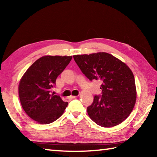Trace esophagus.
<instances>
[{"label": "esophagus", "mask_w": 157, "mask_h": 157, "mask_svg": "<svg viewBox=\"0 0 157 157\" xmlns=\"http://www.w3.org/2000/svg\"><path fill=\"white\" fill-rule=\"evenodd\" d=\"M76 97H77L76 95H71V96L69 97L68 98H69V99H70V100H72V99H73V98H76Z\"/></svg>", "instance_id": "1"}]
</instances>
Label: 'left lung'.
Instances as JSON below:
<instances>
[{
	"mask_svg": "<svg viewBox=\"0 0 157 157\" xmlns=\"http://www.w3.org/2000/svg\"><path fill=\"white\" fill-rule=\"evenodd\" d=\"M74 60L89 80L102 82V94L95 95L87 107L98 125H118L129 116L135 105L136 91L134 75L125 63L107 52L74 55Z\"/></svg>",
	"mask_w": 157,
	"mask_h": 157,
	"instance_id": "1",
	"label": "left lung"
}]
</instances>
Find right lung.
<instances>
[{
	"label": "right lung",
	"instance_id": "1",
	"mask_svg": "<svg viewBox=\"0 0 157 157\" xmlns=\"http://www.w3.org/2000/svg\"><path fill=\"white\" fill-rule=\"evenodd\" d=\"M72 59V56H44L29 68L18 85L21 104L25 112L37 123L46 124L57 120L68 103L51 94L58 75Z\"/></svg>",
	"mask_w": 157,
	"mask_h": 157
}]
</instances>
